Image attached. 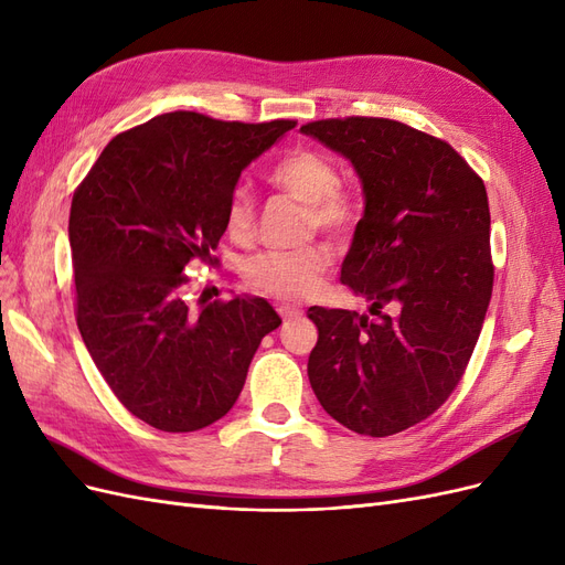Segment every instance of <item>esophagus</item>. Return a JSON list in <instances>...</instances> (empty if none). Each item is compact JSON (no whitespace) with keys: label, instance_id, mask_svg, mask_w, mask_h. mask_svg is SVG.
Returning a JSON list of instances; mask_svg holds the SVG:
<instances>
[{"label":"esophagus","instance_id":"1","mask_svg":"<svg viewBox=\"0 0 565 565\" xmlns=\"http://www.w3.org/2000/svg\"><path fill=\"white\" fill-rule=\"evenodd\" d=\"M278 313H280L282 320H292V318H299V316H301V311L297 309V306H280Z\"/></svg>","mask_w":565,"mask_h":565}]
</instances>
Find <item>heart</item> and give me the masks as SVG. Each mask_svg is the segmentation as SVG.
<instances>
[{"label":"heart","mask_w":565,"mask_h":565,"mask_svg":"<svg viewBox=\"0 0 565 565\" xmlns=\"http://www.w3.org/2000/svg\"><path fill=\"white\" fill-rule=\"evenodd\" d=\"M270 183L282 193L306 204L309 226L330 235H347L355 226V202L339 188L334 164L316 150H292L270 169ZM256 210L249 191L237 188L226 204L224 226L237 243H245L254 233ZM332 256L328 247L306 245L299 249H268L252 256L245 264L249 287L270 297L299 301L318 292L324 270Z\"/></svg>","instance_id":"b5f03b06"}]
</instances>
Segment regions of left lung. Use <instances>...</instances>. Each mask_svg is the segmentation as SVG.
Listing matches in <instances>:
<instances>
[{
  "label": "left lung",
  "mask_w": 565,
  "mask_h": 565,
  "mask_svg": "<svg viewBox=\"0 0 565 565\" xmlns=\"http://www.w3.org/2000/svg\"><path fill=\"white\" fill-rule=\"evenodd\" d=\"M301 131L361 179L365 210L341 282L375 316L311 306L309 380L347 429L393 436L448 401L481 334L494 276L486 185L450 143L396 119H318Z\"/></svg>",
  "instance_id": "1"
}]
</instances>
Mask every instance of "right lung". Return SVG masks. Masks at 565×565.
<instances>
[{
    "instance_id": "right-lung-1",
    "label": "right lung",
    "mask_w": 565,
    "mask_h": 565,
    "mask_svg": "<svg viewBox=\"0 0 565 565\" xmlns=\"http://www.w3.org/2000/svg\"><path fill=\"white\" fill-rule=\"evenodd\" d=\"M295 125L164 113L117 134L75 191L79 334L117 401L160 431L224 417L262 339L282 322L262 297L188 299L183 270L216 262L243 169Z\"/></svg>"
}]
</instances>
